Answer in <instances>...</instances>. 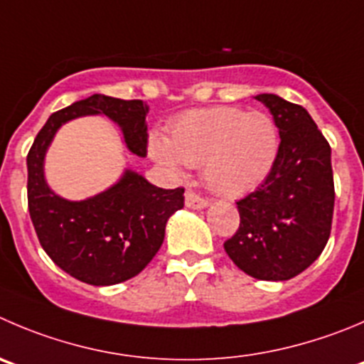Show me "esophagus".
Returning <instances> with one entry per match:
<instances>
[{"instance_id": "1", "label": "esophagus", "mask_w": 364, "mask_h": 364, "mask_svg": "<svg viewBox=\"0 0 364 364\" xmlns=\"http://www.w3.org/2000/svg\"><path fill=\"white\" fill-rule=\"evenodd\" d=\"M186 205H188L189 209H205V207L209 205V200L196 195L195 191H186Z\"/></svg>"}]
</instances>
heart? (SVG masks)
I'll return each mask as SVG.
<instances>
[{
	"label": "heart",
	"instance_id": "1",
	"mask_svg": "<svg viewBox=\"0 0 364 364\" xmlns=\"http://www.w3.org/2000/svg\"><path fill=\"white\" fill-rule=\"evenodd\" d=\"M150 154L166 168H202L216 195L237 198L254 191L279 155V128L269 114L237 107H210L173 121L169 139L151 137Z\"/></svg>",
	"mask_w": 364,
	"mask_h": 364
}]
</instances>
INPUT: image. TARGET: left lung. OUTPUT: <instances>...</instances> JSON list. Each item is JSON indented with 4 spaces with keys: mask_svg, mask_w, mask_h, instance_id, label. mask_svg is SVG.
<instances>
[{
    "mask_svg": "<svg viewBox=\"0 0 364 364\" xmlns=\"http://www.w3.org/2000/svg\"><path fill=\"white\" fill-rule=\"evenodd\" d=\"M279 128V155L266 180L237 202L240 228L225 252L247 275L288 280L327 245L334 213L331 146L304 107L257 95Z\"/></svg>",
    "mask_w": 364,
    "mask_h": 364,
    "instance_id": "left-lung-1",
    "label": "left lung"
}]
</instances>
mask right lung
<instances>
[{"mask_svg": "<svg viewBox=\"0 0 364 364\" xmlns=\"http://www.w3.org/2000/svg\"><path fill=\"white\" fill-rule=\"evenodd\" d=\"M105 114L119 124L127 148L146 157L148 105L141 100L92 95L53 112L26 157L28 210L41 247L75 279L112 286L143 272L164 241L169 216L184 207V188L162 189L127 169L117 184L92 198L69 202L44 178V155L58 128L80 116Z\"/></svg>", "mask_w": 364, "mask_h": 364, "instance_id": "1", "label": "right lung"}]
</instances>
